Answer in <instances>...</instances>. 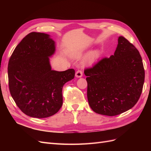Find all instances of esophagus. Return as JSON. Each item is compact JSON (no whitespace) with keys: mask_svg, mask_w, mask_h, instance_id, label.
Returning <instances> with one entry per match:
<instances>
[{"mask_svg":"<svg viewBox=\"0 0 151 151\" xmlns=\"http://www.w3.org/2000/svg\"><path fill=\"white\" fill-rule=\"evenodd\" d=\"M82 76H83V72L81 70H79L76 72V77H77V78H79V77H81Z\"/></svg>","mask_w":151,"mask_h":151,"instance_id":"1","label":"esophagus"}]
</instances>
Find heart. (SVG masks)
Masks as SVG:
<instances>
[{"instance_id": "1", "label": "heart", "mask_w": 151, "mask_h": 151, "mask_svg": "<svg viewBox=\"0 0 151 151\" xmlns=\"http://www.w3.org/2000/svg\"><path fill=\"white\" fill-rule=\"evenodd\" d=\"M100 53H100V51L98 50H96L94 51L91 52L85 57V58L83 60V62H82L83 65L84 66L91 65L99 57ZM85 54H86V52L85 50H76L74 52H72L70 53V56L73 58H81L82 57H83Z\"/></svg>"}]
</instances>
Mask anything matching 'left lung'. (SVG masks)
I'll return each instance as SVG.
<instances>
[{
    "label": "left lung",
    "mask_w": 151,
    "mask_h": 151,
    "mask_svg": "<svg viewBox=\"0 0 151 151\" xmlns=\"http://www.w3.org/2000/svg\"><path fill=\"white\" fill-rule=\"evenodd\" d=\"M87 96L96 113L115 116L137 103L142 91L145 72L139 52L123 36L118 39L113 55L84 70Z\"/></svg>",
    "instance_id": "obj_1"
}]
</instances>
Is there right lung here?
I'll return each instance as SVG.
<instances>
[{
  "label": "right lung",
  "instance_id": "right-lung-1",
  "mask_svg": "<svg viewBox=\"0 0 151 151\" xmlns=\"http://www.w3.org/2000/svg\"><path fill=\"white\" fill-rule=\"evenodd\" d=\"M55 42L46 33L32 32L14 50L8 64L9 87L17 106L26 115L43 118L62 106V88L74 78L75 70H52Z\"/></svg>",
  "mask_w": 151,
  "mask_h": 151
}]
</instances>
